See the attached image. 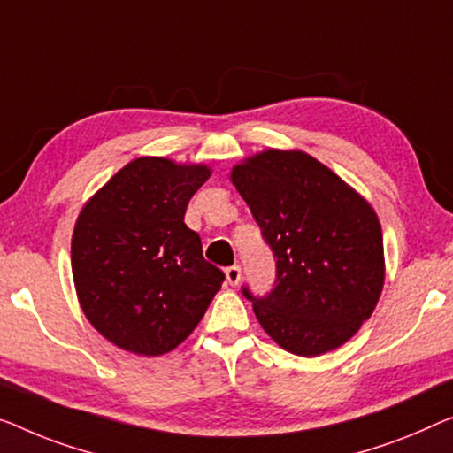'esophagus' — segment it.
<instances>
[{"label":"esophagus","mask_w":453,"mask_h":453,"mask_svg":"<svg viewBox=\"0 0 453 453\" xmlns=\"http://www.w3.org/2000/svg\"><path fill=\"white\" fill-rule=\"evenodd\" d=\"M226 280L232 287H238L240 285V280H242V268H240V265H234V266L226 268Z\"/></svg>","instance_id":"1"}]
</instances>
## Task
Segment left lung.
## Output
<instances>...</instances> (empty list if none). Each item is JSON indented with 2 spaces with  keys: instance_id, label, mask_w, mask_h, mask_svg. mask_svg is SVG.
Instances as JSON below:
<instances>
[{
  "instance_id": "obj_1",
  "label": "left lung",
  "mask_w": 453,
  "mask_h": 453,
  "mask_svg": "<svg viewBox=\"0 0 453 453\" xmlns=\"http://www.w3.org/2000/svg\"><path fill=\"white\" fill-rule=\"evenodd\" d=\"M229 179L276 258L273 291H242L262 329L296 356L340 348L372 315L384 287L372 205L303 150L268 148L235 165Z\"/></svg>"
}]
</instances>
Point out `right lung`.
<instances>
[{
    "label": "right lung",
    "mask_w": 453,
    "mask_h": 453,
    "mask_svg": "<svg viewBox=\"0 0 453 453\" xmlns=\"http://www.w3.org/2000/svg\"><path fill=\"white\" fill-rule=\"evenodd\" d=\"M207 165L142 157L127 162L81 209L71 240L79 305L126 352L160 356L183 343L221 288L185 226Z\"/></svg>",
    "instance_id": "add662e5"
}]
</instances>
